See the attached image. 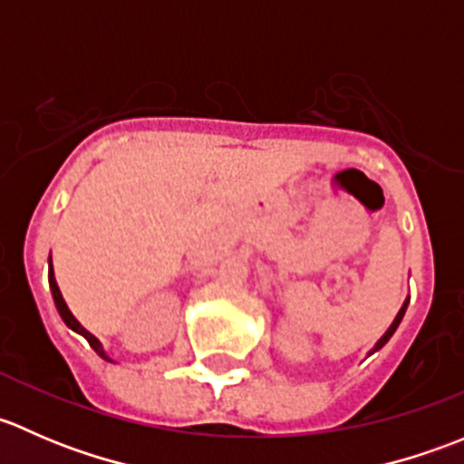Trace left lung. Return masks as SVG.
<instances>
[{
    "label": "left lung",
    "instance_id": "left-lung-1",
    "mask_svg": "<svg viewBox=\"0 0 464 464\" xmlns=\"http://www.w3.org/2000/svg\"><path fill=\"white\" fill-rule=\"evenodd\" d=\"M406 305H409V301H406V303H404V305H401L400 314H397V316H395V321H392V325H391V327H388V332H386V334H383V336H382V339H379V341H377V345H375V350H372V353H377V350H379V348H383V345H386V343H388V339H391V336H392V334H395L397 325H400V323H401V319H404V312H406Z\"/></svg>",
    "mask_w": 464,
    "mask_h": 464
}]
</instances>
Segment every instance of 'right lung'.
<instances>
[{
	"label": "right lung",
	"mask_w": 464,
	"mask_h": 464,
	"mask_svg": "<svg viewBox=\"0 0 464 464\" xmlns=\"http://www.w3.org/2000/svg\"><path fill=\"white\" fill-rule=\"evenodd\" d=\"M49 285H51V294H53V301H55V307H58V312H60V316H63V321L67 323L69 327H72V330H76L78 334H82L87 339V343L92 345L93 350H96L98 354H101L102 359H107V354H105V350L101 348V343H98V339L93 334H89V332L85 330V327L81 325V323H78L76 319H73V314L72 312H69V307H67V303H64V298H63V294H60V289H58V283H55V276H53V266H51V258H49ZM107 362H110V359H107Z\"/></svg>",
	"instance_id": "1"
}]
</instances>
